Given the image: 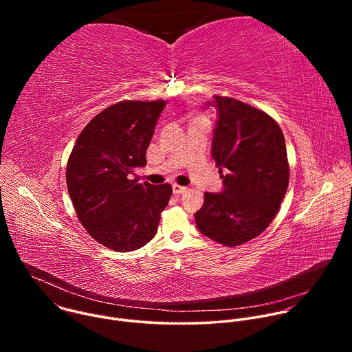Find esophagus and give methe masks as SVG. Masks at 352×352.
I'll return each mask as SVG.
<instances>
[{
  "mask_svg": "<svg viewBox=\"0 0 352 352\" xmlns=\"http://www.w3.org/2000/svg\"><path fill=\"white\" fill-rule=\"evenodd\" d=\"M184 192H186V188L185 186H181V185H173V193L174 195H181V193H184Z\"/></svg>",
  "mask_w": 352,
  "mask_h": 352,
  "instance_id": "obj_1",
  "label": "esophagus"
}]
</instances>
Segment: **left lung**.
<instances>
[{
	"mask_svg": "<svg viewBox=\"0 0 352 352\" xmlns=\"http://www.w3.org/2000/svg\"><path fill=\"white\" fill-rule=\"evenodd\" d=\"M217 110L212 157L223 190L205 192L195 213L199 231L226 246H238L262 234L285 196L289 167L284 135L266 113L231 97L214 96Z\"/></svg>",
	"mask_w": 352,
	"mask_h": 352,
	"instance_id": "obj_1",
	"label": "left lung"
}]
</instances>
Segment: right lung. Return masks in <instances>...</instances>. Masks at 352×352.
Returning <instances> with one entry per match:
<instances>
[{
    "instance_id": "right-lung-1",
    "label": "right lung",
    "mask_w": 352,
    "mask_h": 352,
    "mask_svg": "<svg viewBox=\"0 0 352 352\" xmlns=\"http://www.w3.org/2000/svg\"><path fill=\"white\" fill-rule=\"evenodd\" d=\"M164 100H126L98 113L80 132L67 166V186L79 221L102 245L117 250L144 246L157 232L170 184H139Z\"/></svg>"
}]
</instances>
